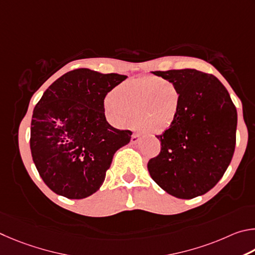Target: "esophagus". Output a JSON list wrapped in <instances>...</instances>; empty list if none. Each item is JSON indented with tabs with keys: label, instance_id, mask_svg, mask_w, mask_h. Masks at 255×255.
<instances>
[{
	"label": "esophagus",
	"instance_id": "34e87169",
	"mask_svg": "<svg viewBox=\"0 0 255 255\" xmlns=\"http://www.w3.org/2000/svg\"><path fill=\"white\" fill-rule=\"evenodd\" d=\"M139 134L137 133H133L132 136H131V142L132 143H137V141H139Z\"/></svg>",
	"mask_w": 255,
	"mask_h": 255
}]
</instances>
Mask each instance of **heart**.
Returning <instances> with one entry per match:
<instances>
[{"mask_svg":"<svg viewBox=\"0 0 255 255\" xmlns=\"http://www.w3.org/2000/svg\"><path fill=\"white\" fill-rule=\"evenodd\" d=\"M181 96L175 84L157 77H141L119 85L104 103L112 123L127 127L133 122L145 133L166 131L179 113Z\"/></svg>","mask_w":255,"mask_h":255,"instance_id":"b5f03b06","label":"heart"}]
</instances>
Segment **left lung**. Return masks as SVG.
<instances>
[{"label": "left lung", "mask_w": 255, "mask_h": 255, "mask_svg": "<svg viewBox=\"0 0 255 255\" xmlns=\"http://www.w3.org/2000/svg\"><path fill=\"white\" fill-rule=\"evenodd\" d=\"M175 84L181 104L162 134L160 153L148 162L157 185L169 195L191 199L206 194L233 158L238 112L230 94L212 74L196 69L152 71Z\"/></svg>", "instance_id": "1"}]
</instances>
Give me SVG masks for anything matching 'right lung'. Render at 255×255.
<instances>
[{
    "label": "right lung",
    "instance_id": "add662e5",
    "mask_svg": "<svg viewBox=\"0 0 255 255\" xmlns=\"http://www.w3.org/2000/svg\"><path fill=\"white\" fill-rule=\"evenodd\" d=\"M128 78L87 68L68 71L37 103L30 149L44 184L57 195L83 199L100 189L114 153L131 140L130 130L111 127L107 93Z\"/></svg>",
    "mask_w": 255,
    "mask_h": 255
}]
</instances>
